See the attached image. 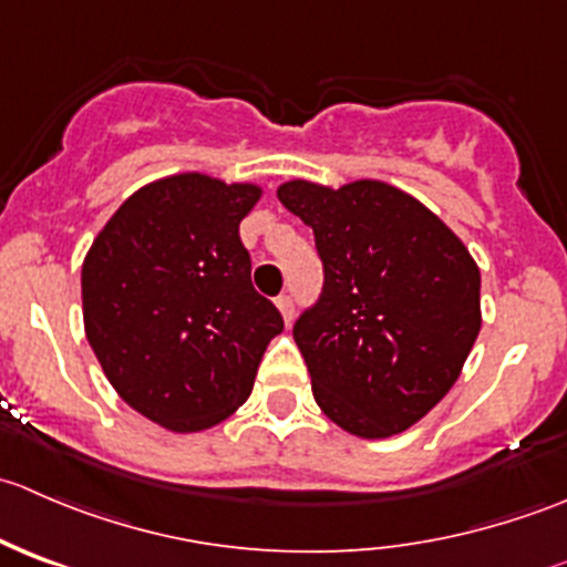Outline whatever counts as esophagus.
<instances>
[{"instance_id": "1", "label": "esophagus", "mask_w": 567, "mask_h": 567, "mask_svg": "<svg viewBox=\"0 0 567 567\" xmlns=\"http://www.w3.org/2000/svg\"><path fill=\"white\" fill-rule=\"evenodd\" d=\"M277 307H279V312H282L285 323H290V320H293V316H296V305H293V296L282 293V296H279V299H277Z\"/></svg>"}]
</instances>
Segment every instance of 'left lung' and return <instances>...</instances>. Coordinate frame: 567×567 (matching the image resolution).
<instances>
[{"label": "left lung", "mask_w": 567, "mask_h": 567, "mask_svg": "<svg viewBox=\"0 0 567 567\" xmlns=\"http://www.w3.org/2000/svg\"><path fill=\"white\" fill-rule=\"evenodd\" d=\"M312 227L316 305L293 323L312 394L331 422L386 439L420 422L458 379L480 331V271L461 238L400 188L357 181L277 188Z\"/></svg>", "instance_id": "left-lung-1"}]
</instances>
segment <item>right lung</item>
Segmentation results:
<instances>
[{"instance_id":"obj_1","label":"right lung","mask_w":567,"mask_h":567,"mask_svg":"<svg viewBox=\"0 0 567 567\" xmlns=\"http://www.w3.org/2000/svg\"><path fill=\"white\" fill-rule=\"evenodd\" d=\"M257 197L249 183L164 177L131 194L84 257V329L109 384L169 431L227 420L285 326L238 236Z\"/></svg>"}]
</instances>
